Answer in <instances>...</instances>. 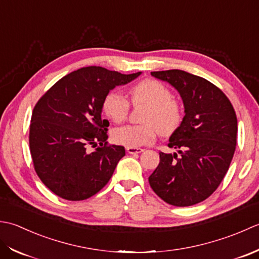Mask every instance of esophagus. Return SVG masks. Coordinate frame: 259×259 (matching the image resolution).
<instances>
[{
  "label": "esophagus",
  "mask_w": 259,
  "mask_h": 259,
  "mask_svg": "<svg viewBox=\"0 0 259 259\" xmlns=\"http://www.w3.org/2000/svg\"><path fill=\"white\" fill-rule=\"evenodd\" d=\"M126 151L130 154H139V153H142L144 151V149H141V147H133V146H128L126 147Z\"/></svg>",
  "instance_id": "obj_1"
}]
</instances>
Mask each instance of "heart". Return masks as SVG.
Listing matches in <instances>:
<instances>
[{
    "label": "heart",
    "mask_w": 259,
    "mask_h": 259,
    "mask_svg": "<svg viewBox=\"0 0 259 259\" xmlns=\"http://www.w3.org/2000/svg\"><path fill=\"white\" fill-rule=\"evenodd\" d=\"M132 103L134 105H149L143 117V125H125L115 128L113 140L117 144L139 147L152 143L159 132L171 133L180 124L182 112L172 94L165 85L154 79L136 83L130 91ZM103 110L109 119L120 123L126 119L130 112V103L122 93L109 92L103 100Z\"/></svg>",
    "instance_id": "b5f03b06"
}]
</instances>
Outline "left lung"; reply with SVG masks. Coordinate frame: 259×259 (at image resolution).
Instances as JSON below:
<instances>
[{
  "label": "left lung",
  "mask_w": 259,
  "mask_h": 259,
  "mask_svg": "<svg viewBox=\"0 0 259 259\" xmlns=\"http://www.w3.org/2000/svg\"><path fill=\"white\" fill-rule=\"evenodd\" d=\"M151 75L177 89L186 115L167 144L178 152L160 153L150 186L166 203L189 207L210 197L228 171L237 143L236 113L207 79L179 69Z\"/></svg>",
  "instance_id": "8db88e82"
}]
</instances>
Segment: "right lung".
<instances>
[{"label":"right lung","instance_id":"1","mask_svg":"<svg viewBox=\"0 0 259 259\" xmlns=\"http://www.w3.org/2000/svg\"><path fill=\"white\" fill-rule=\"evenodd\" d=\"M141 73L80 68L58 80L36 103L30 125L31 156L40 180L58 197L88 199L112 178L125 149L107 145L109 123L102 118L103 100ZM91 145L97 149L89 152Z\"/></svg>","mask_w":259,"mask_h":259}]
</instances>
